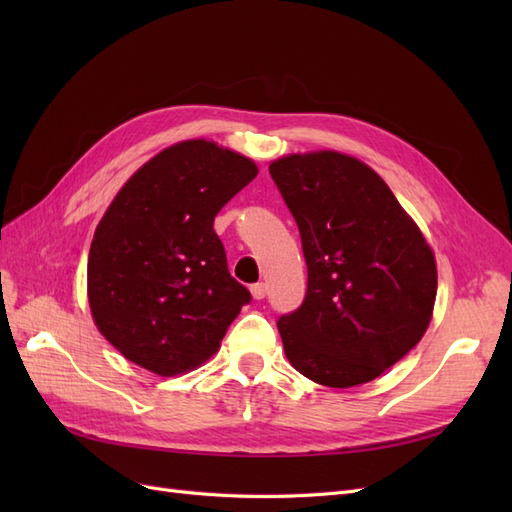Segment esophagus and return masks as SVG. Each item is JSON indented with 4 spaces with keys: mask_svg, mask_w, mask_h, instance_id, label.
<instances>
[{
    "mask_svg": "<svg viewBox=\"0 0 512 512\" xmlns=\"http://www.w3.org/2000/svg\"><path fill=\"white\" fill-rule=\"evenodd\" d=\"M250 292H252V297L256 299V301H262L267 297V286L262 284V282H258V284H254L252 288H250Z\"/></svg>",
    "mask_w": 512,
    "mask_h": 512,
    "instance_id": "obj_1",
    "label": "esophagus"
}]
</instances>
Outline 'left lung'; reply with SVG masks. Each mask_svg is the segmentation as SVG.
<instances>
[{
	"instance_id": "left-lung-1",
	"label": "left lung",
	"mask_w": 512,
	"mask_h": 512,
	"mask_svg": "<svg viewBox=\"0 0 512 512\" xmlns=\"http://www.w3.org/2000/svg\"><path fill=\"white\" fill-rule=\"evenodd\" d=\"M269 173L307 262L305 301L277 322L290 365L331 389L378 378L431 322V245L376 170L346 153H288Z\"/></svg>"
}]
</instances>
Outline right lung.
<instances>
[{"mask_svg":"<svg viewBox=\"0 0 512 512\" xmlns=\"http://www.w3.org/2000/svg\"><path fill=\"white\" fill-rule=\"evenodd\" d=\"M256 175L254 160L190 138L121 185L89 247L87 299L128 361L170 378L220 350L250 292L230 277L213 220Z\"/></svg>","mask_w":512,"mask_h":512,"instance_id":"obj_1","label":"right lung"}]
</instances>
